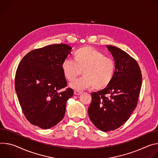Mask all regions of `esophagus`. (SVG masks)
<instances>
[{
	"instance_id": "1",
	"label": "esophagus",
	"mask_w": 158,
	"mask_h": 158,
	"mask_svg": "<svg viewBox=\"0 0 158 158\" xmlns=\"http://www.w3.org/2000/svg\"><path fill=\"white\" fill-rule=\"evenodd\" d=\"M82 94V92L81 91H78V90H75L74 92V94L76 95H81Z\"/></svg>"
}]
</instances>
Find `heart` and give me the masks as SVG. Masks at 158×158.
<instances>
[{
    "instance_id": "b5f03b06",
    "label": "heart",
    "mask_w": 158,
    "mask_h": 158,
    "mask_svg": "<svg viewBox=\"0 0 158 158\" xmlns=\"http://www.w3.org/2000/svg\"><path fill=\"white\" fill-rule=\"evenodd\" d=\"M73 60L66 59L61 64L63 75L68 81H75L81 72L84 75L70 85L72 88L82 90L93 86L95 90H101L111 83L115 73L114 61L95 48H80L74 53Z\"/></svg>"
}]
</instances>
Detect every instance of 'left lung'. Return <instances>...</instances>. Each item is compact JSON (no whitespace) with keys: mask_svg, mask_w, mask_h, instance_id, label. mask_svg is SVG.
Returning a JSON list of instances; mask_svg holds the SVG:
<instances>
[{"mask_svg":"<svg viewBox=\"0 0 158 158\" xmlns=\"http://www.w3.org/2000/svg\"><path fill=\"white\" fill-rule=\"evenodd\" d=\"M115 62V73L110 85L93 92L88 109L92 123L100 131H114L129 118L134 110L142 85L141 69L124 51L107 46Z\"/></svg>","mask_w":158,"mask_h":158,"instance_id":"obj_1","label":"left lung"}]
</instances>
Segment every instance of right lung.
<instances>
[{
	"mask_svg": "<svg viewBox=\"0 0 158 158\" xmlns=\"http://www.w3.org/2000/svg\"><path fill=\"white\" fill-rule=\"evenodd\" d=\"M72 48L55 44L30 51L22 59L15 77V89L27 120L48 129L63 119L67 100L73 95L67 85L61 64Z\"/></svg>",
	"mask_w": 158,
	"mask_h": 158,
	"instance_id": "add662e5",
	"label": "right lung"
}]
</instances>
